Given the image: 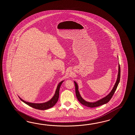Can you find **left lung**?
Returning <instances> with one entry per match:
<instances>
[{
	"mask_svg": "<svg viewBox=\"0 0 135 135\" xmlns=\"http://www.w3.org/2000/svg\"><path fill=\"white\" fill-rule=\"evenodd\" d=\"M118 68H119V69H118L117 79V80L116 81V83L115 84L114 86L113 87V89L111 91V92H110L109 94L107 95L106 97H105L103 98H102V99H101L100 100L97 101L96 102H87V101L84 100L83 98H81V97L80 96V94L79 91L78 90V85L77 83H76L74 81L75 92H76V97L77 98L78 100L80 102V103L82 104L83 105H84V106L86 107H88L94 108V107L100 106L101 105L105 104L107 103L108 102H109V101L110 100V99L112 98V96L114 95L115 92L117 89L118 84L120 82V66L119 64Z\"/></svg>",
	"mask_w": 135,
	"mask_h": 135,
	"instance_id": "1",
	"label": "left lung"
}]
</instances>
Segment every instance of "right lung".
<instances>
[{
	"label": "right lung",
	"instance_id": "add662e5",
	"mask_svg": "<svg viewBox=\"0 0 135 135\" xmlns=\"http://www.w3.org/2000/svg\"><path fill=\"white\" fill-rule=\"evenodd\" d=\"M64 80L61 81L60 83H59L58 84L56 90L55 92V95L54 97L50 99V100L42 103H33L30 102H28L25 101L23 100L22 98H21L19 97H18L23 102L27 104L29 106L31 107L32 108L36 109H40V110H45V109H48L53 106H54L55 104L57 103L58 98H59V89L60 88L61 85L62 83H63Z\"/></svg>",
	"mask_w": 135,
	"mask_h": 135
}]
</instances>
